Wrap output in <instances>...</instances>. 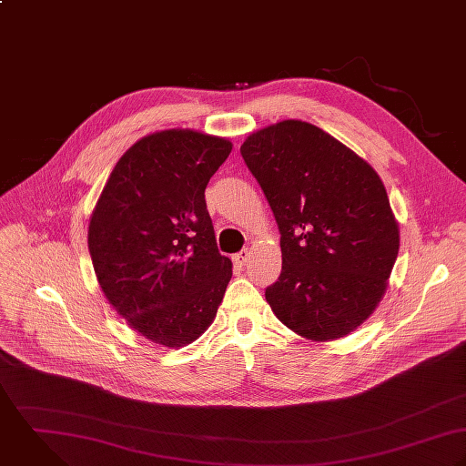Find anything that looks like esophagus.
<instances>
[{
    "label": "esophagus",
    "mask_w": 466,
    "mask_h": 466,
    "mask_svg": "<svg viewBox=\"0 0 466 466\" xmlns=\"http://www.w3.org/2000/svg\"><path fill=\"white\" fill-rule=\"evenodd\" d=\"M248 258H250V250H248V248H243V250H241V252H238L232 259H234V263H236V265L243 267V265L248 261Z\"/></svg>",
    "instance_id": "esophagus-1"
}]
</instances>
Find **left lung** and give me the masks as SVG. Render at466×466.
Here are the masks:
<instances>
[{
	"label": "left lung",
	"mask_w": 466,
	"mask_h": 466,
	"mask_svg": "<svg viewBox=\"0 0 466 466\" xmlns=\"http://www.w3.org/2000/svg\"><path fill=\"white\" fill-rule=\"evenodd\" d=\"M241 157L279 227L282 270L265 291L272 311L315 342L350 335L381 300L400 248L380 177L302 120L252 133Z\"/></svg>",
	"instance_id": "1"
}]
</instances>
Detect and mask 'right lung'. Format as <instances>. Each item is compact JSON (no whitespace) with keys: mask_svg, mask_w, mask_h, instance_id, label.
<instances>
[{"mask_svg":"<svg viewBox=\"0 0 466 466\" xmlns=\"http://www.w3.org/2000/svg\"><path fill=\"white\" fill-rule=\"evenodd\" d=\"M232 151L227 138L166 129L133 144L95 205L88 248L118 315L166 348L194 342L232 278L216 245L205 187Z\"/></svg>","mask_w":466,"mask_h":466,"instance_id":"add662e5","label":"right lung"}]
</instances>
